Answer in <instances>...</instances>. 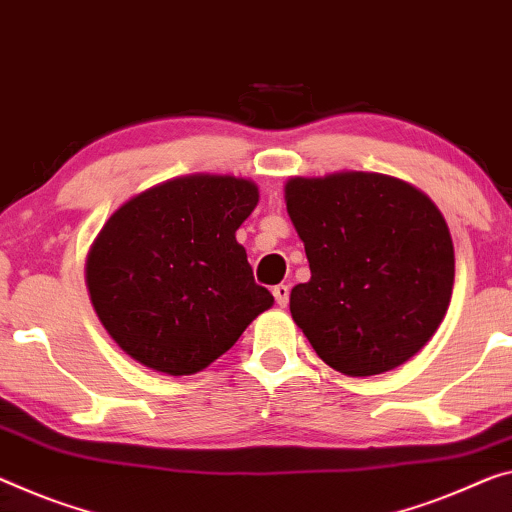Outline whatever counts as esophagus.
I'll list each match as a JSON object with an SVG mask.
<instances>
[{
  "label": "esophagus",
  "mask_w": 512,
  "mask_h": 512,
  "mask_svg": "<svg viewBox=\"0 0 512 512\" xmlns=\"http://www.w3.org/2000/svg\"><path fill=\"white\" fill-rule=\"evenodd\" d=\"M272 295H274V300H277L279 306H286L288 300H290V288L286 286V283H279V286L272 288Z\"/></svg>",
  "instance_id": "obj_1"
}]
</instances>
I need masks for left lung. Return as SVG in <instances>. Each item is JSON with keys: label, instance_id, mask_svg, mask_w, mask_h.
<instances>
[{"label": "left lung", "instance_id": "1", "mask_svg": "<svg viewBox=\"0 0 512 512\" xmlns=\"http://www.w3.org/2000/svg\"><path fill=\"white\" fill-rule=\"evenodd\" d=\"M286 208L311 279L290 313L334 371H391L426 345L453 293V240L442 212L405 180L338 171L286 183Z\"/></svg>", "mask_w": 512, "mask_h": 512}]
</instances>
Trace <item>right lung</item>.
I'll return each mask as SVG.
<instances>
[{"instance_id":"1","label":"right lung","mask_w":512,"mask_h":512,"mask_svg":"<svg viewBox=\"0 0 512 512\" xmlns=\"http://www.w3.org/2000/svg\"><path fill=\"white\" fill-rule=\"evenodd\" d=\"M258 203L247 178L194 174L132 196L86 256L91 304L146 368L194 375L233 348L274 302L235 231Z\"/></svg>"}]
</instances>
